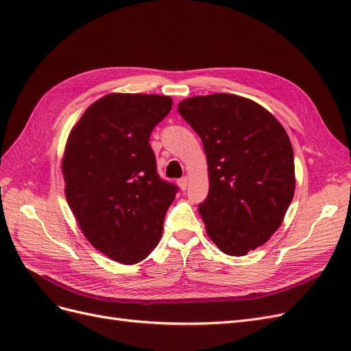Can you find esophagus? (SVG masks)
Returning <instances> with one entry per match:
<instances>
[{
	"label": "esophagus",
	"instance_id": "1",
	"mask_svg": "<svg viewBox=\"0 0 351 351\" xmlns=\"http://www.w3.org/2000/svg\"><path fill=\"white\" fill-rule=\"evenodd\" d=\"M187 186H189V177H183V178L178 180V187L182 189L183 192L187 189Z\"/></svg>",
	"mask_w": 351,
	"mask_h": 351
}]
</instances>
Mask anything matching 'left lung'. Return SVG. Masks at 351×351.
<instances>
[{"label": "left lung", "instance_id": "obj_1", "mask_svg": "<svg viewBox=\"0 0 351 351\" xmlns=\"http://www.w3.org/2000/svg\"><path fill=\"white\" fill-rule=\"evenodd\" d=\"M177 110L204 143L209 193L199 214L208 236L222 253L244 256L280 228L293 200L290 137L267 108L239 95L192 97Z\"/></svg>", "mask_w": 351, "mask_h": 351}]
</instances>
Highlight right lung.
Listing matches in <instances>:
<instances>
[{"label": "right lung", "instance_id": "obj_1", "mask_svg": "<svg viewBox=\"0 0 351 351\" xmlns=\"http://www.w3.org/2000/svg\"><path fill=\"white\" fill-rule=\"evenodd\" d=\"M165 95L108 93L73 125L61 159L67 204L83 236L110 259L134 265L162 234L177 187L159 178L149 146L171 111Z\"/></svg>", "mask_w": 351, "mask_h": 351}]
</instances>
